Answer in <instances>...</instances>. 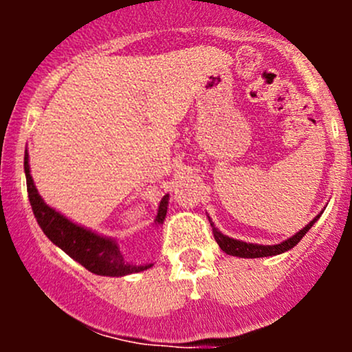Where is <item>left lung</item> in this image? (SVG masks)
<instances>
[{
  "label": "left lung",
  "mask_w": 352,
  "mask_h": 352,
  "mask_svg": "<svg viewBox=\"0 0 352 352\" xmlns=\"http://www.w3.org/2000/svg\"><path fill=\"white\" fill-rule=\"evenodd\" d=\"M321 213H318V215L314 217L305 228L300 230L296 235H293L292 238H288V240L281 241V243L278 245H256V243H246V241H241V240H235V238L223 235V233L213 225V221L210 220V218L208 220H210V225H212L213 236H215L218 246H220L225 253L232 254V256H240V258H263V256H274V254L285 253L288 252V250H292L293 246H296L300 243L301 238L308 233V230L313 227L314 221L321 217Z\"/></svg>",
  "instance_id": "obj_1"
}]
</instances>
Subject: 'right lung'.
<instances>
[{
	"label": "right lung",
	"mask_w": 352,
	"mask_h": 352,
	"mask_svg": "<svg viewBox=\"0 0 352 352\" xmlns=\"http://www.w3.org/2000/svg\"><path fill=\"white\" fill-rule=\"evenodd\" d=\"M24 173H26L28 197H30L31 208L36 217V221L41 227L50 240L56 246H59L64 253H67L72 260H76L91 273L100 276H125V274L140 273L144 270L152 268V263L134 265L125 261L124 254L120 253L119 245L114 238L102 236L99 233L87 230L80 225L71 221L69 218L60 215L50 205L44 204L38 188L34 187V180L30 170V155L28 151L24 153ZM168 207V193L160 200L157 210L155 223H164Z\"/></svg>",
	"instance_id": "right-lung-1"
}]
</instances>
